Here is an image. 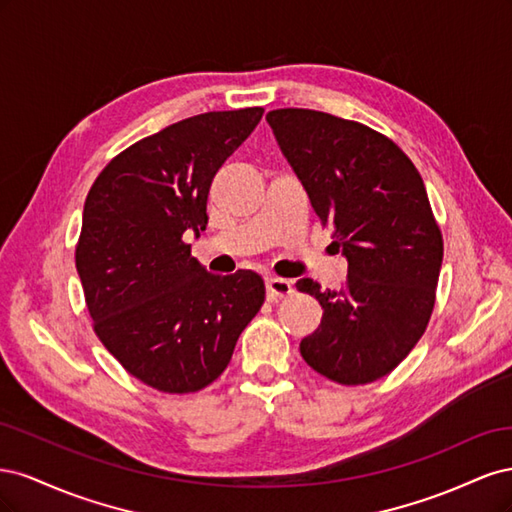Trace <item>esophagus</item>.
<instances>
[{
    "label": "esophagus",
    "mask_w": 512,
    "mask_h": 512,
    "mask_svg": "<svg viewBox=\"0 0 512 512\" xmlns=\"http://www.w3.org/2000/svg\"><path fill=\"white\" fill-rule=\"evenodd\" d=\"M267 292L269 297H288L292 294V282L284 280V277H267Z\"/></svg>",
    "instance_id": "34e87169"
}]
</instances>
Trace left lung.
Instances as JSON below:
<instances>
[{
  "instance_id": "left-lung-1",
  "label": "left lung",
  "mask_w": 512,
  "mask_h": 512,
  "mask_svg": "<svg viewBox=\"0 0 512 512\" xmlns=\"http://www.w3.org/2000/svg\"><path fill=\"white\" fill-rule=\"evenodd\" d=\"M267 121L348 260L342 290L297 282L324 312L301 356L333 382H374L406 359L436 303L444 245L425 183L391 138L363 123L309 108H277Z\"/></svg>"
}]
</instances>
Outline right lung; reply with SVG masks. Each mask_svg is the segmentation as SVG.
Returning <instances> with one entry per match:
<instances>
[{"mask_svg":"<svg viewBox=\"0 0 512 512\" xmlns=\"http://www.w3.org/2000/svg\"><path fill=\"white\" fill-rule=\"evenodd\" d=\"M262 113L177 121L121 151L87 194L76 271L94 331L123 369L158 391L205 389L265 303L258 273H209L183 241L205 230L211 181Z\"/></svg>","mask_w":512,"mask_h":512,"instance_id":"obj_1","label":"right lung"}]
</instances>
